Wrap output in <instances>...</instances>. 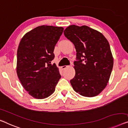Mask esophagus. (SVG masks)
Segmentation results:
<instances>
[{
  "label": "esophagus",
  "instance_id": "esophagus-1",
  "mask_svg": "<svg viewBox=\"0 0 128 128\" xmlns=\"http://www.w3.org/2000/svg\"><path fill=\"white\" fill-rule=\"evenodd\" d=\"M71 66H62V70H64L66 69V68H68V67H70Z\"/></svg>",
  "mask_w": 128,
  "mask_h": 128
}]
</instances>
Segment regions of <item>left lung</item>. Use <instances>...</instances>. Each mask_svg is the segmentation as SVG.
Returning <instances> with one entry per match:
<instances>
[{"instance_id": "obj_1", "label": "left lung", "mask_w": 128, "mask_h": 128, "mask_svg": "<svg viewBox=\"0 0 128 128\" xmlns=\"http://www.w3.org/2000/svg\"><path fill=\"white\" fill-rule=\"evenodd\" d=\"M64 34L75 46L78 60L70 81L72 88L84 96H96L105 88L113 69L109 43L100 32L86 25H70Z\"/></svg>"}]
</instances>
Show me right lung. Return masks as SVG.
Listing matches in <instances>:
<instances>
[{
	"instance_id": "right-lung-1",
	"label": "right lung",
	"mask_w": 128,
	"mask_h": 128,
	"mask_svg": "<svg viewBox=\"0 0 128 128\" xmlns=\"http://www.w3.org/2000/svg\"><path fill=\"white\" fill-rule=\"evenodd\" d=\"M64 28L42 25L24 36L17 50L16 74L22 86L36 99L52 95L61 78L58 68L51 64L54 46Z\"/></svg>"
}]
</instances>
